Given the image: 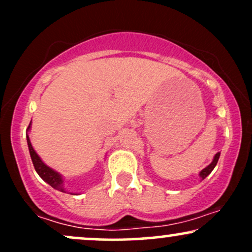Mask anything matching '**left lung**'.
Masks as SVG:
<instances>
[{
    "mask_svg": "<svg viewBox=\"0 0 252 252\" xmlns=\"http://www.w3.org/2000/svg\"><path fill=\"white\" fill-rule=\"evenodd\" d=\"M219 156H220V153H217L216 156H215V158H213L212 163L209 164V166H207L206 168H204V169L201 170V172H200V176H201V179H202V180H204V179L206 178V176L209 175L211 172H212L213 168H215V167H216V164H217V162H218V160H219Z\"/></svg>",
    "mask_w": 252,
    "mask_h": 252,
    "instance_id": "obj_1",
    "label": "left lung"
}]
</instances>
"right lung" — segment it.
<instances>
[{
	"label": "right lung",
	"instance_id": "right-lung-1",
	"mask_svg": "<svg viewBox=\"0 0 252 252\" xmlns=\"http://www.w3.org/2000/svg\"><path fill=\"white\" fill-rule=\"evenodd\" d=\"M30 126H31V124L28 126V129H30ZM27 143H28V148H30V154H31L32 161H33L34 168H35L37 174L40 175V178L47 182L48 185H51L54 189L60 190V192H65V189H63V186L62 176L42 162L41 158L37 156L35 150H34L33 147H32L31 141L28 137H27Z\"/></svg>",
	"mask_w": 252,
	"mask_h": 252
}]
</instances>
